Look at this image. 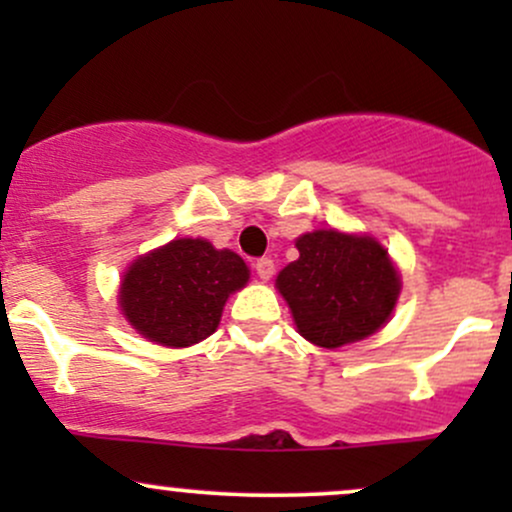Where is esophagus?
I'll use <instances>...</instances> for the list:
<instances>
[{"instance_id":"34e87169","label":"esophagus","mask_w":512,"mask_h":512,"mask_svg":"<svg viewBox=\"0 0 512 512\" xmlns=\"http://www.w3.org/2000/svg\"><path fill=\"white\" fill-rule=\"evenodd\" d=\"M255 272L262 281L272 279V274H274V260H272V257H260V260L255 262Z\"/></svg>"}]
</instances>
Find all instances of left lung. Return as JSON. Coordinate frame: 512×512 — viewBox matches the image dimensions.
<instances>
[{"mask_svg": "<svg viewBox=\"0 0 512 512\" xmlns=\"http://www.w3.org/2000/svg\"><path fill=\"white\" fill-rule=\"evenodd\" d=\"M296 262L276 276L298 332L325 349L378 332L399 296V276L373 238L337 231L305 233Z\"/></svg>", "mask_w": 512, "mask_h": 512, "instance_id": "left-lung-1", "label": "left lung"}]
</instances>
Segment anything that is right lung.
I'll return each mask as SVG.
<instances>
[{
	"label": "right lung",
	"instance_id": "1",
	"mask_svg": "<svg viewBox=\"0 0 512 512\" xmlns=\"http://www.w3.org/2000/svg\"><path fill=\"white\" fill-rule=\"evenodd\" d=\"M236 252L202 238H180L129 267L120 305L134 330L163 346H190L219 327L228 293L248 284Z\"/></svg>",
	"mask_w": 512,
	"mask_h": 512
}]
</instances>
